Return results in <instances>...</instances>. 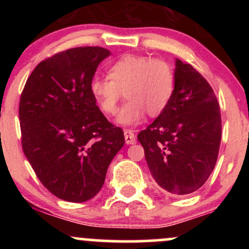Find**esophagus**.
<instances>
[{
  "instance_id": "1",
  "label": "esophagus",
  "mask_w": 249,
  "mask_h": 249,
  "mask_svg": "<svg viewBox=\"0 0 249 249\" xmlns=\"http://www.w3.org/2000/svg\"><path fill=\"white\" fill-rule=\"evenodd\" d=\"M124 137H125V142H126L127 145L134 144V142H136V136H134L133 131L125 130L124 131Z\"/></svg>"
}]
</instances>
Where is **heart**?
Returning a JSON list of instances; mask_svg holds the SVG:
<instances>
[{
	"label": "heart",
	"instance_id": "1",
	"mask_svg": "<svg viewBox=\"0 0 249 249\" xmlns=\"http://www.w3.org/2000/svg\"><path fill=\"white\" fill-rule=\"evenodd\" d=\"M173 68L164 59L142 55H125L107 69V78L95 77L90 93L103 113L115 115L123 92L127 102L117 115V124L136 126L150 116L160 115L172 98Z\"/></svg>",
	"mask_w": 249,
	"mask_h": 249
}]
</instances>
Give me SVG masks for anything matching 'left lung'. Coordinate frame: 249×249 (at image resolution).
<instances>
[{
    "label": "left lung",
    "instance_id": "8db88e82",
    "mask_svg": "<svg viewBox=\"0 0 249 249\" xmlns=\"http://www.w3.org/2000/svg\"><path fill=\"white\" fill-rule=\"evenodd\" d=\"M172 98L138 134L153 179L162 190L185 196L212 173L221 141V116L212 88L191 64L176 59Z\"/></svg>",
    "mask_w": 249,
    "mask_h": 249
}]
</instances>
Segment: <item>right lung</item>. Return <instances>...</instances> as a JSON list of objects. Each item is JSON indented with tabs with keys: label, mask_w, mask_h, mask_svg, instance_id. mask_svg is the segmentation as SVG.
Returning <instances> with one entry per match:
<instances>
[{
	"label": "right lung",
	"mask_w": 249,
	"mask_h": 249,
	"mask_svg": "<svg viewBox=\"0 0 249 249\" xmlns=\"http://www.w3.org/2000/svg\"><path fill=\"white\" fill-rule=\"evenodd\" d=\"M111 53L73 48L39 63L19 101L22 147L37 178L57 198L84 202L101 191L124 133L90 93L97 68Z\"/></svg>",
	"instance_id": "add662e5"
}]
</instances>
